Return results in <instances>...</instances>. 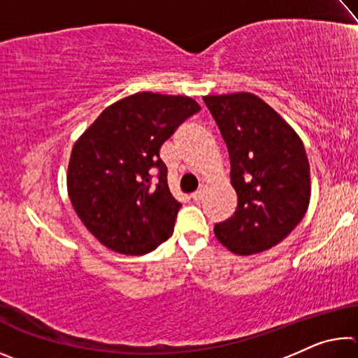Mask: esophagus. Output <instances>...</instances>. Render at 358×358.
<instances>
[{"mask_svg": "<svg viewBox=\"0 0 358 358\" xmlns=\"http://www.w3.org/2000/svg\"><path fill=\"white\" fill-rule=\"evenodd\" d=\"M202 197H203V189H199V191H196V192H192V194H191V199H192L194 202L202 201Z\"/></svg>", "mask_w": 358, "mask_h": 358, "instance_id": "esophagus-1", "label": "esophagus"}]
</instances>
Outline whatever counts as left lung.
Returning <instances> with one entry per match:
<instances>
[{
    "instance_id": "left-lung-1",
    "label": "left lung",
    "mask_w": 358,
    "mask_h": 358,
    "mask_svg": "<svg viewBox=\"0 0 358 358\" xmlns=\"http://www.w3.org/2000/svg\"><path fill=\"white\" fill-rule=\"evenodd\" d=\"M203 101L227 145L238 201L234 216L215 226V237L238 256L264 252L292 232L310 205L305 145L256 94H210Z\"/></svg>"
}]
</instances>
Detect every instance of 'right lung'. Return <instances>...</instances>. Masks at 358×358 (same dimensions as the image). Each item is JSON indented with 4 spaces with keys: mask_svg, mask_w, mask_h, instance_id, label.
<instances>
[{
    "mask_svg": "<svg viewBox=\"0 0 358 358\" xmlns=\"http://www.w3.org/2000/svg\"><path fill=\"white\" fill-rule=\"evenodd\" d=\"M199 110L189 96L138 92L106 107L76 141L66 175L71 203L108 250L141 256L173 234L181 203L159 150ZM151 166L160 169L155 182Z\"/></svg>",
    "mask_w": 358,
    "mask_h": 358,
    "instance_id": "add662e5",
    "label": "right lung"
}]
</instances>
